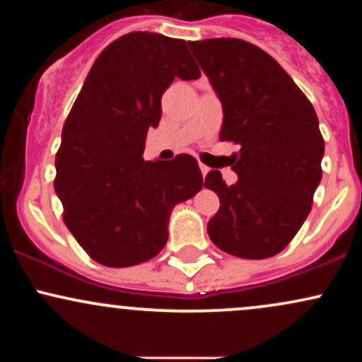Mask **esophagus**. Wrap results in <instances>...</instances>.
Instances as JSON below:
<instances>
[{"instance_id": "1", "label": "esophagus", "mask_w": 362, "mask_h": 362, "mask_svg": "<svg viewBox=\"0 0 362 362\" xmlns=\"http://www.w3.org/2000/svg\"><path fill=\"white\" fill-rule=\"evenodd\" d=\"M199 168H201V172H202V175H204V177H206V175H207V173H209V170H211V168H209V167H206V165H202V163H201V165H199Z\"/></svg>"}]
</instances>
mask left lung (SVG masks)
Returning <instances> with one entry per match:
<instances>
[{
	"mask_svg": "<svg viewBox=\"0 0 362 362\" xmlns=\"http://www.w3.org/2000/svg\"><path fill=\"white\" fill-rule=\"evenodd\" d=\"M189 47L223 105L219 139L238 144L226 185L218 170L204 187L219 211L207 223L216 247L240 259H267L288 247L311 211L325 151L306 95L267 52L240 39H207Z\"/></svg>",
	"mask_w": 362,
	"mask_h": 362,
	"instance_id": "obj_1",
	"label": "left lung"
}]
</instances>
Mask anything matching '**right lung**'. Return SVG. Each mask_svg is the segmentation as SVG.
Here are the masks:
<instances>
[{"label": "right lung", "instance_id": "add662e5", "mask_svg": "<svg viewBox=\"0 0 362 362\" xmlns=\"http://www.w3.org/2000/svg\"><path fill=\"white\" fill-rule=\"evenodd\" d=\"M177 78L201 76L185 40L131 32L107 45L74 102L56 155L54 189L66 226L107 267H131L161 252L173 206L202 189L197 160L144 161L161 95Z\"/></svg>", "mask_w": 362, "mask_h": 362}]
</instances>
